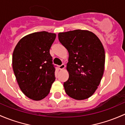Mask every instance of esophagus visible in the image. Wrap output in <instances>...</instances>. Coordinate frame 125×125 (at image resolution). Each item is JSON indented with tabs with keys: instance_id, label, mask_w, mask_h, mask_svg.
Segmentation results:
<instances>
[{
	"instance_id": "obj_1",
	"label": "esophagus",
	"mask_w": 125,
	"mask_h": 125,
	"mask_svg": "<svg viewBox=\"0 0 125 125\" xmlns=\"http://www.w3.org/2000/svg\"><path fill=\"white\" fill-rule=\"evenodd\" d=\"M65 65H64V64H61V65L59 66V69H60V70H62V69H64V68H65Z\"/></svg>"
}]
</instances>
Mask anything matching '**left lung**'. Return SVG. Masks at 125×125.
<instances>
[{
    "label": "left lung",
    "mask_w": 125,
    "mask_h": 125,
    "mask_svg": "<svg viewBox=\"0 0 125 125\" xmlns=\"http://www.w3.org/2000/svg\"><path fill=\"white\" fill-rule=\"evenodd\" d=\"M58 39L69 55L67 64L69 78L64 82L65 93L74 99H86L97 90L103 76L104 46L98 37L88 31L60 32Z\"/></svg>",
    "instance_id": "left-lung-1"
}]
</instances>
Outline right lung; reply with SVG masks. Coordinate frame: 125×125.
<instances>
[{
	"instance_id": "1",
	"label": "right lung",
	"mask_w": 125,
	"mask_h": 125,
	"mask_svg": "<svg viewBox=\"0 0 125 125\" xmlns=\"http://www.w3.org/2000/svg\"><path fill=\"white\" fill-rule=\"evenodd\" d=\"M56 34L46 31L34 32L21 38L12 55V68L19 87L34 101L48 95L55 80V66L50 49Z\"/></svg>"
}]
</instances>
